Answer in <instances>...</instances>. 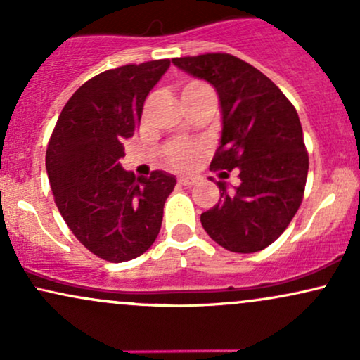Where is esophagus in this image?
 I'll return each instance as SVG.
<instances>
[{
    "label": "esophagus",
    "mask_w": 360,
    "mask_h": 360,
    "mask_svg": "<svg viewBox=\"0 0 360 360\" xmlns=\"http://www.w3.org/2000/svg\"><path fill=\"white\" fill-rule=\"evenodd\" d=\"M177 183H179L181 186H193V184H196V177H179V179H177Z\"/></svg>",
    "instance_id": "1"
}]
</instances>
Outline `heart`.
I'll return each mask as SVG.
<instances>
[{
    "label": "heart",
    "instance_id": "obj_1",
    "mask_svg": "<svg viewBox=\"0 0 360 360\" xmlns=\"http://www.w3.org/2000/svg\"><path fill=\"white\" fill-rule=\"evenodd\" d=\"M213 91L208 84L203 81L189 79L183 84L181 94H183L184 101H191L194 98L201 96V94ZM206 150V146L203 142H186V140H174L166 147V162L176 171H188L194 164L198 162L200 155Z\"/></svg>",
    "mask_w": 360,
    "mask_h": 360
}]
</instances>
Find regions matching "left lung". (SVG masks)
Returning <instances> with one entry per match:
<instances>
[{"label": "left lung", "instance_id": "left-lung-1", "mask_svg": "<svg viewBox=\"0 0 360 360\" xmlns=\"http://www.w3.org/2000/svg\"><path fill=\"white\" fill-rule=\"evenodd\" d=\"M172 62L217 89L223 130L210 169H238L240 177L235 191L218 181L220 201L201 214V225L230 252L266 249L288 229L304 196L308 152L296 108L269 77L232 53Z\"/></svg>", "mask_w": 360, "mask_h": 360}]
</instances>
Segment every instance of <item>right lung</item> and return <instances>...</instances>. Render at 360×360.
Here are the masks:
<instances>
[{
	"label": "right lung",
	"mask_w": 360,
	"mask_h": 360,
	"mask_svg": "<svg viewBox=\"0 0 360 360\" xmlns=\"http://www.w3.org/2000/svg\"><path fill=\"white\" fill-rule=\"evenodd\" d=\"M169 59L127 64L86 81L62 108L45 152L53 201L89 252L131 260L155 242L176 179L162 171L135 181L123 171V142L140 125L143 101Z\"/></svg>",
	"instance_id": "right-lung-1"
}]
</instances>
